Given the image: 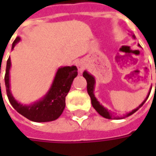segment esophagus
I'll return each mask as SVG.
<instances>
[{
  "mask_svg": "<svg viewBox=\"0 0 156 156\" xmlns=\"http://www.w3.org/2000/svg\"><path fill=\"white\" fill-rule=\"evenodd\" d=\"M77 67H78V71L80 72V73H82V72L83 71V69H84V64H83V62H78V64H77Z\"/></svg>",
  "mask_w": 156,
  "mask_h": 156,
  "instance_id": "esophagus-1",
  "label": "esophagus"
}]
</instances>
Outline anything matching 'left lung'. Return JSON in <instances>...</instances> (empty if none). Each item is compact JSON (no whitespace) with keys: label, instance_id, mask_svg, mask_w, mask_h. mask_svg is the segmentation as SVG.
Returning <instances> with one entry per match:
<instances>
[{"label":"left lung","instance_id":"obj_1","mask_svg":"<svg viewBox=\"0 0 156 156\" xmlns=\"http://www.w3.org/2000/svg\"><path fill=\"white\" fill-rule=\"evenodd\" d=\"M83 77L85 78V79H86V81H87V90H88V95L90 96V98H91V103H92V105H93V107L95 108V110L98 112L99 115H101V116H103L104 118H106V119H124V117H127V116H129V115H133L134 112H136L140 108H141L142 106H143V105L144 104V102L147 100V98H149V95L148 94L147 98L144 99V101L141 104L139 107H138L137 108H135L134 110H133L132 112H130V113H129L127 115H125L124 117H115V116H113V115H111V113H109V111H108V109H106V108L104 107V106H102L99 103H98V101H97V99H96V98L94 97V77L92 76V75L88 74L87 72H84L83 73ZM151 93V92H150Z\"/></svg>","mask_w":156,"mask_h":156}]
</instances>
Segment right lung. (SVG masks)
Returning a JSON list of instances; mask_svg holds the SVG:
<instances>
[{
  "instance_id": "obj_1",
  "label": "right lung",
  "mask_w": 156,
  "mask_h": 156,
  "mask_svg": "<svg viewBox=\"0 0 156 156\" xmlns=\"http://www.w3.org/2000/svg\"><path fill=\"white\" fill-rule=\"evenodd\" d=\"M20 41V37H16L12 43V48L15 47L16 43ZM11 67V59H7L6 68L5 74V84L6 94L9 102L12 107L15 108L19 114L24 116L29 120L34 122H48L57 119L65 108V98L70 90L71 85L74 78L78 75V68L75 66L73 67H63L58 69L54 78L50 91L46 97L41 101L36 103L30 106H26L18 104L12 97L10 92L9 83V70ZM1 70V68H0ZM1 73V72H0ZM1 88V83H0Z\"/></svg>"
}]
</instances>
